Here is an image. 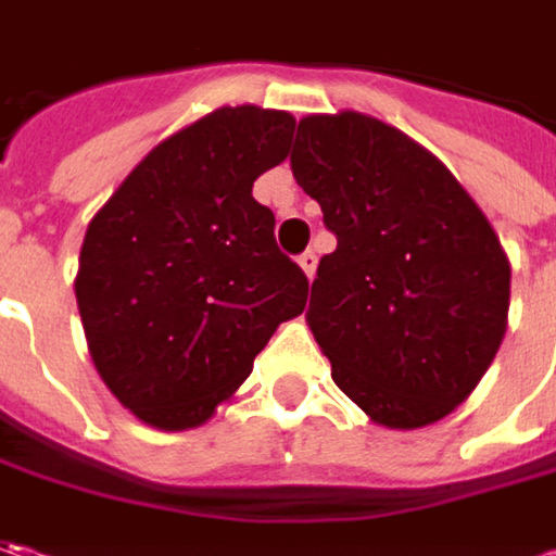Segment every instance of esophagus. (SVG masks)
<instances>
[{
	"label": "esophagus",
	"mask_w": 556,
	"mask_h": 556,
	"mask_svg": "<svg viewBox=\"0 0 556 556\" xmlns=\"http://www.w3.org/2000/svg\"><path fill=\"white\" fill-rule=\"evenodd\" d=\"M296 263H300V268L306 271V278L312 281V278H315V268H318V256H315L312 250H306V253H303V256H300Z\"/></svg>",
	"instance_id": "obj_1"
}]
</instances>
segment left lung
I'll return each instance as SVG.
<instances>
[{"label": "left lung", "mask_w": 556, "mask_h": 556, "mask_svg": "<svg viewBox=\"0 0 556 556\" xmlns=\"http://www.w3.org/2000/svg\"><path fill=\"white\" fill-rule=\"evenodd\" d=\"M290 169L337 235L306 309L333 383L390 430L452 415L507 331L510 263L485 213L437 154L358 111L300 119Z\"/></svg>", "instance_id": "left-lung-1"}]
</instances>
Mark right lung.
Wrapping results in <instances>:
<instances>
[{"label":"right lung","instance_id":"obj_1","mask_svg":"<svg viewBox=\"0 0 556 556\" xmlns=\"http://www.w3.org/2000/svg\"><path fill=\"white\" fill-rule=\"evenodd\" d=\"M293 126L288 111L216 108L151 148L86 228L74 290L89 355L148 427L206 424L306 306L303 268L253 201Z\"/></svg>","mask_w":556,"mask_h":556}]
</instances>
